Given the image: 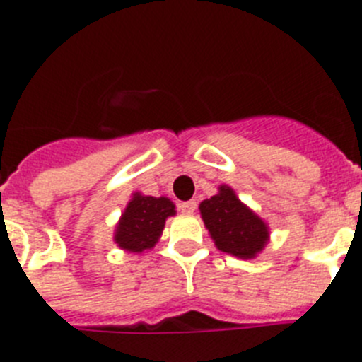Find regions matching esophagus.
Instances as JSON below:
<instances>
[{
	"label": "esophagus",
	"instance_id": "1",
	"mask_svg": "<svg viewBox=\"0 0 362 362\" xmlns=\"http://www.w3.org/2000/svg\"><path fill=\"white\" fill-rule=\"evenodd\" d=\"M179 210L183 214H192L196 210V201L190 199V201H183V203H179Z\"/></svg>",
	"mask_w": 362,
	"mask_h": 362
}]
</instances>
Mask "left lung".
I'll return each instance as SVG.
<instances>
[{"label": "left lung", "mask_w": 362, "mask_h": 362, "mask_svg": "<svg viewBox=\"0 0 362 362\" xmlns=\"http://www.w3.org/2000/svg\"><path fill=\"white\" fill-rule=\"evenodd\" d=\"M199 210L221 252L252 259L267 245L268 228L263 219L246 209L230 187H219V194L204 199Z\"/></svg>", "instance_id": "8db88e82"}]
</instances>
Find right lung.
<instances>
[{"label": "right lung", "mask_w": 362, "mask_h": 362, "mask_svg": "<svg viewBox=\"0 0 362 362\" xmlns=\"http://www.w3.org/2000/svg\"><path fill=\"white\" fill-rule=\"evenodd\" d=\"M174 203L166 197H152L134 194L116 230L117 245L123 250L143 252L158 243L165 221L174 216Z\"/></svg>", "instance_id": "add662e5"}]
</instances>
